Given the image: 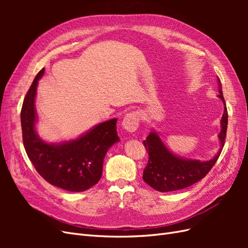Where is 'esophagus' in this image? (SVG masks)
Returning <instances> with one entry per match:
<instances>
[{"label": "esophagus", "mask_w": 248, "mask_h": 248, "mask_svg": "<svg viewBox=\"0 0 248 248\" xmlns=\"http://www.w3.org/2000/svg\"><path fill=\"white\" fill-rule=\"evenodd\" d=\"M140 120V115L139 114V111L128 112V114L125 115L122 121L123 128L129 132H134L138 129Z\"/></svg>", "instance_id": "1"}]
</instances>
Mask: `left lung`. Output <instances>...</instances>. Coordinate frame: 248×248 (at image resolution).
I'll return each mask as SVG.
<instances>
[{
  "label": "left lung",
  "mask_w": 248,
  "mask_h": 248,
  "mask_svg": "<svg viewBox=\"0 0 248 248\" xmlns=\"http://www.w3.org/2000/svg\"><path fill=\"white\" fill-rule=\"evenodd\" d=\"M219 95L218 97L226 106L222 95L220 79L217 78ZM228 128V109L224 107L221 119V130L219 133L220 149L214 158L208 161L184 159L172 154L163 144L158 134L152 131L144 140V146L148 151V163L144 170L142 179L155 190L160 192L175 191L186 188L204 178L213 168L218 159L224 145Z\"/></svg>",
  "instance_id": "obj_1"
}]
</instances>
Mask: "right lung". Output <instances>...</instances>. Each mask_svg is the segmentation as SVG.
<instances>
[{"instance_id":"right-lung-1","label":"right lung","mask_w":248,"mask_h":248,"mask_svg":"<svg viewBox=\"0 0 248 248\" xmlns=\"http://www.w3.org/2000/svg\"><path fill=\"white\" fill-rule=\"evenodd\" d=\"M42 68L34 78L20 111L22 141L29 159L49 184L73 192L85 191L99 181L108 150L119 141L117 119L100 123L77 140L47 144L35 131V97Z\"/></svg>"}]
</instances>
